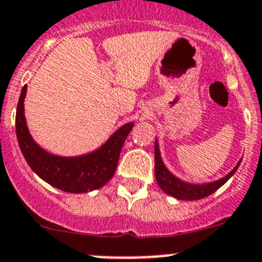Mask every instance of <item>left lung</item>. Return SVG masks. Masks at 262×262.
<instances>
[{
	"label": "left lung",
	"instance_id": "1",
	"mask_svg": "<svg viewBox=\"0 0 262 262\" xmlns=\"http://www.w3.org/2000/svg\"><path fill=\"white\" fill-rule=\"evenodd\" d=\"M239 165H241V161L237 162L236 166L225 178L220 179V181L205 184L186 183V182L181 181L177 177H174L166 169V166H165L162 160H161L160 148H158L157 140H156L155 144V174L158 186L161 187V189L165 193H167V195L172 196L175 199H179V200H200V199L212 195L213 192L217 191L220 187L224 186L231 178L232 175L235 174V171L237 170V167H239Z\"/></svg>",
	"mask_w": 262,
	"mask_h": 262
}]
</instances>
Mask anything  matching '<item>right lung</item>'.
I'll return each instance as SVG.
<instances>
[{
    "mask_svg": "<svg viewBox=\"0 0 262 262\" xmlns=\"http://www.w3.org/2000/svg\"><path fill=\"white\" fill-rule=\"evenodd\" d=\"M27 85L19 97L15 115L16 138L27 164L41 179L56 188L71 193L97 189L106 184L114 175L122 147L133 129L127 123L117 129L100 149L79 157H59L48 153L31 138L25 117V97Z\"/></svg>",
    "mask_w": 262,
    "mask_h": 262,
    "instance_id": "1",
    "label": "right lung"
}]
</instances>
